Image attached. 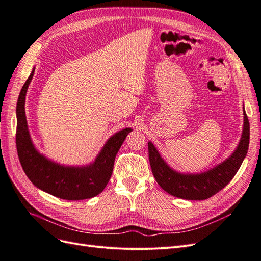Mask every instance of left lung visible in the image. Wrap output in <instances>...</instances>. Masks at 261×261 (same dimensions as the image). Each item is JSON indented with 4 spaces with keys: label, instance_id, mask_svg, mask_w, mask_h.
I'll list each match as a JSON object with an SVG mask.
<instances>
[{
    "label": "left lung",
    "instance_id": "8db88e82",
    "mask_svg": "<svg viewBox=\"0 0 261 261\" xmlns=\"http://www.w3.org/2000/svg\"><path fill=\"white\" fill-rule=\"evenodd\" d=\"M249 145V122L244 110V126L238 148L230 158L211 170L197 174H183L171 169L162 159L151 141L148 143L149 161L152 174L163 191L177 198L204 200L223 189L238 173L247 154Z\"/></svg>",
    "mask_w": 261,
    "mask_h": 261
}]
</instances>
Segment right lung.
<instances>
[{
    "label": "right lung",
    "mask_w": 261,
    "mask_h": 261,
    "mask_svg": "<svg viewBox=\"0 0 261 261\" xmlns=\"http://www.w3.org/2000/svg\"><path fill=\"white\" fill-rule=\"evenodd\" d=\"M35 68L20 90L16 115V147L20 164L27 177L36 187L66 200L92 198L103 191L112 175L115 155L132 128L115 133L101 149L92 163L86 167H65L38 152L31 141L25 114V100Z\"/></svg>",
    "instance_id": "add662e5"
}]
</instances>
